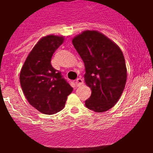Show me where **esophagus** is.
Here are the masks:
<instances>
[{"label":"esophagus","instance_id":"34e87169","mask_svg":"<svg viewBox=\"0 0 153 153\" xmlns=\"http://www.w3.org/2000/svg\"><path fill=\"white\" fill-rule=\"evenodd\" d=\"M75 84H76L77 86H82V85L83 84V80H82L81 78H79V79H76V81H75Z\"/></svg>","mask_w":153,"mask_h":153}]
</instances>
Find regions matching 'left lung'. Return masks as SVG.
<instances>
[{
    "mask_svg": "<svg viewBox=\"0 0 153 153\" xmlns=\"http://www.w3.org/2000/svg\"><path fill=\"white\" fill-rule=\"evenodd\" d=\"M84 62L85 82L91 95L85 105L102 113L116 104L126 86L127 69L123 53L111 39L98 31H84L72 39Z\"/></svg>",
    "mask_w": 153,
    "mask_h": 153,
    "instance_id": "left-lung-1",
    "label": "left lung"
}]
</instances>
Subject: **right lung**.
<instances>
[{
    "instance_id": "right-lung-1",
    "label": "right lung",
    "mask_w": 153,
    "mask_h": 153,
    "mask_svg": "<svg viewBox=\"0 0 153 153\" xmlns=\"http://www.w3.org/2000/svg\"><path fill=\"white\" fill-rule=\"evenodd\" d=\"M64 37L49 35L37 42L20 71V82L31 105L42 114H54L65 106L73 88L51 64L56 49Z\"/></svg>"
}]
</instances>
